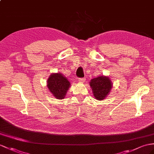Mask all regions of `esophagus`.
<instances>
[{
	"instance_id": "1",
	"label": "esophagus",
	"mask_w": 154,
	"mask_h": 154,
	"mask_svg": "<svg viewBox=\"0 0 154 154\" xmlns=\"http://www.w3.org/2000/svg\"><path fill=\"white\" fill-rule=\"evenodd\" d=\"M78 81L80 82H84L85 81V78H79Z\"/></svg>"
}]
</instances>
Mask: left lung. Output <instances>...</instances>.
Instances as JSON below:
<instances>
[{
    "label": "left lung",
    "instance_id": "1",
    "mask_svg": "<svg viewBox=\"0 0 154 154\" xmlns=\"http://www.w3.org/2000/svg\"><path fill=\"white\" fill-rule=\"evenodd\" d=\"M94 97L97 100H103L111 92L112 83L109 77L104 75L94 78L90 82Z\"/></svg>",
    "mask_w": 154,
    "mask_h": 154
}]
</instances>
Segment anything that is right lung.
<instances>
[{"label": "right lung", "instance_id": "right-lung-1", "mask_svg": "<svg viewBox=\"0 0 154 154\" xmlns=\"http://www.w3.org/2000/svg\"><path fill=\"white\" fill-rule=\"evenodd\" d=\"M47 87L57 99H64L70 87L68 79L60 73H52L47 79Z\"/></svg>", "mask_w": 154, "mask_h": 154}]
</instances>
